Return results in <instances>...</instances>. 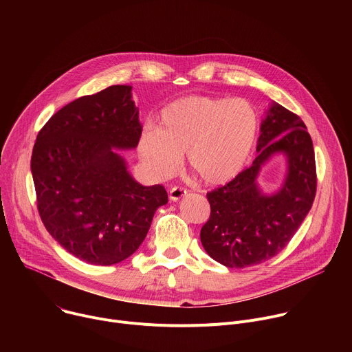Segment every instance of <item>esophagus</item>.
Segmentation results:
<instances>
[{
    "label": "esophagus",
    "instance_id": "34e87169",
    "mask_svg": "<svg viewBox=\"0 0 352 352\" xmlns=\"http://www.w3.org/2000/svg\"><path fill=\"white\" fill-rule=\"evenodd\" d=\"M186 195V189L182 188V186H173L168 192V196H170V200H173V202H177V200H179L181 197H184Z\"/></svg>",
    "mask_w": 352,
    "mask_h": 352
}]
</instances>
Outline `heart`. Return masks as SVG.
<instances>
[{
  "instance_id": "b5f03b06",
  "label": "heart",
  "mask_w": 352,
  "mask_h": 352,
  "mask_svg": "<svg viewBox=\"0 0 352 352\" xmlns=\"http://www.w3.org/2000/svg\"><path fill=\"white\" fill-rule=\"evenodd\" d=\"M259 131L255 107L243 98L186 96L164 107L156 129H144L138 156L156 178H168L185 153L188 170L205 185L234 179L252 156Z\"/></svg>"
}]
</instances>
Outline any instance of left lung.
Returning <instances> with one entry per match:
<instances>
[{"mask_svg":"<svg viewBox=\"0 0 352 352\" xmlns=\"http://www.w3.org/2000/svg\"><path fill=\"white\" fill-rule=\"evenodd\" d=\"M258 157L227 185L208 193L210 217L200 241L210 258L235 269L259 265L283 250L309 213L316 195L311 135L296 114L273 103L261 125ZM276 153L287 156L283 186L263 195L256 178Z\"/></svg>","mask_w":352,"mask_h":352,"instance_id":"obj_1","label":"left lung"}]
</instances>
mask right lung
<instances>
[{
  "label": "right lung",
  "instance_id": "right-lung-1",
  "mask_svg": "<svg viewBox=\"0 0 352 352\" xmlns=\"http://www.w3.org/2000/svg\"><path fill=\"white\" fill-rule=\"evenodd\" d=\"M131 90L114 85L74 100L45 122L33 147L40 219L65 250L90 265L129 258L168 202L163 185L138 184L113 150L135 148L142 133Z\"/></svg>",
  "mask_w": 352,
  "mask_h": 352
}]
</instances>
